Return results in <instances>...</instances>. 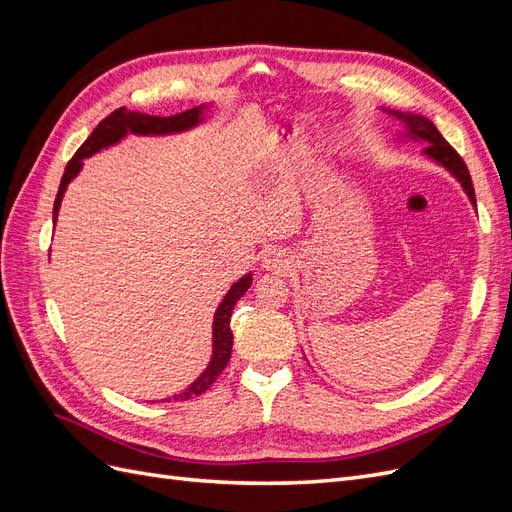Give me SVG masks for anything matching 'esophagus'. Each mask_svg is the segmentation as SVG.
I'll list each match as a JSON object with an SVG mask.
<instances>
[{
  "mask_svg": "<svg viewBox=\"0 0 512 512\" xmlns=\"http://www.w3.org/2000/svg\"><path fill=\"white\" fill-rule=\"evenodd\" d=\"M262 267L267 271H284L288 267V256L284 250H267L262 256Z\"/></svg>",
  "mask_w": 512,
  "mask_h": 512,
  "instance_id": "obj_1",
  "label": "esophagus"
}]
</instances>
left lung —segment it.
I'll use <instances>...</instances> for the list:
<instances>
[{"label":"left lung","mask_w":512,"mask_h":512,"mask_svg":"<svg viewBox=\"0 0 512 512\" xmlns=\"http://www.w3.org/2000/svg\"><path fill=\"white\" fill-rule=\"evenodd\" d=\"M395 117L404 119L408 123V130L412 136L416 138H423L429 145L425 147V153L429 158H433L436 162H440L444 168L451 170V173L461 181L463 190L468 192L472 205H476V196H474V185H472V177H470V170L466 166V162L461 160L459 153L446 143V138L438 132V128L433 126V123L425 117H418V115H404V113H393Z\"/></svg>","instance_id":"obj_1"}]
</instances>
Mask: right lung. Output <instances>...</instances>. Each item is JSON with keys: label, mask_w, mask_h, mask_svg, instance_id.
Here are the masks:
<instances>
[{"label": "right lung", "mask_w": 512, "mask_h": 512, "mask_svg": "<svg viewBox=\"0 0 512 512\" xmlns=\"http://www.w3.org/2000/svg\"><path fill=\"white\" fill-rule=\"evenodd\" d=\"M200 119V108H190V111H183L177 115L170 117H156V115H145V113H130L126 106L117 108L111 115H106L96 130L87 136V141L76 149V153L72 156V160L66 166V173L61 177L59 183V192L55 198L53 205V220L57 218L59 211V203L61 196H64L68 183L72 181V177L79 173L83 166V158H89L91 153L100 151L106 145L117 143L121 136H126V132H136V134H168V132H181L192 128L194 123H198ZM252 286V275H245L241 280L228 290V294L224 297V301L220 303L218 312H215V320H213V356L211 363L205 369V374L200 376L196 382H192L188 389L179 395H173L175 401H188L192 397L203 395L209 386L215 382L224 367L230 361V352H232V331H230V318H232V309H235L237 301L247 292V288ZM170 401V399H168Z\"/></svg>", "instance_id": "add662e5"}]
</instances>
